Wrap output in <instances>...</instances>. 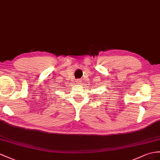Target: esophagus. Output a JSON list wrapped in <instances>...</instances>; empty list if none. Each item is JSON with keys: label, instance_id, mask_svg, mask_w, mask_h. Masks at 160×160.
Returning <instances> with one entry per match:
<instances>
[{"label": "esophagus", "instance_id": "obj_1", "mask_svg": "<svg viewBox=\"0 0 160 160\" xmlns=\"http://www.w3.org/2000/svg\"><path fill=\"white\" fill-rule=\"evenodd\" d=\"M75 82L77 84H81V83H82V79H77L75 81Z\"/></svg>", "mask_w": 160, "mask_h": 160}]
</instances>
